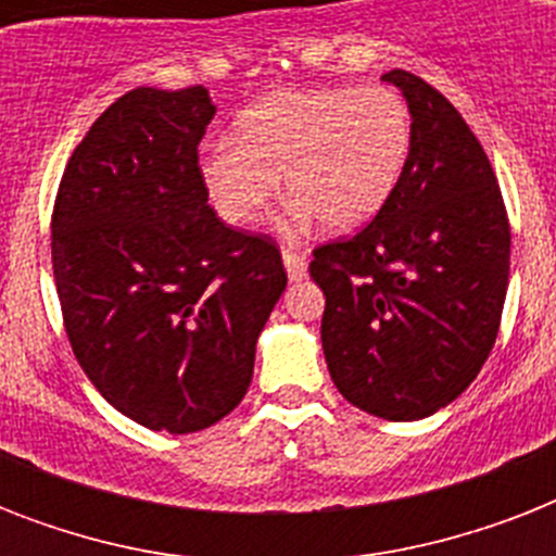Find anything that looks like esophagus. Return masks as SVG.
Masks as SVG:
<instances>
[{
	"label": "esophagus",
	"mask_w": 556,
	"mask_h": 556,
	"mask_svg": "<svg viewBox=\"0 0 556 556\" xmlns=\"http://www.w3.org/2000/svg\"><path fill=\"white\" fill-rule=\"evenodd\" d=\"M282 262H286L288 279H291V282H300V279H305V274H308V262H305L303 253L286 248V251H282Z\"/></svg>",
	"instance_id": "esophagus-1"
}]
</instances>
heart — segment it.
<instances>
[{"mask_svg":"<svg viewBox=\"0 0 556 556\" xmlns=\"http://www.w3.org/2000/svg\"><path fill=\"white\" fill-rule=\"evenodd\" d=\"M413 152V115L387 86L274 91L236 117L233 143L204 152L201 173L218 216L251 225L279 192L294 195L286 227L320 218L355 230L392 199Z\"/></svg>","mask_w":556,"mask_h":556,"instance_id":"obj_1","label":"heart"}]
</instances>
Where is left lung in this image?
I'll use <instances>...</instances> for the list:
<instances>
[{
    "instance_id": "1",
    "label": "left lung",
    "mask_w": 556,
    "mask_h": 556,
    "mask_svg": "<svg viewBox=\"0 0 556 556\" xmlns=\"http://www.w3.org/2000/svg\"><path fill=\"white\" fill-rule=\"evenodd\" d=\"M413 152L364 230L314 248L326 294L323 352L349 404L418 421L465 392L500 334L510 225L482 143L439 89L409 72Z\"/></svg>"
}]
</instances>
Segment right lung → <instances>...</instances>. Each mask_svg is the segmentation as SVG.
Listing matches in <instances>:
<instances>
[{"mask_svg":"<svg viewBox=\"0 0 556 556\" xmlns=\"http://www.w3.org/2000/svg\"><path fill=\"white\" fill-rule=\"evenodd\" d=\"M213 115L204 86L126 91L72 152L51 216L77 364L117 413L176 435L239 406L288 286L277 242L207 204L199 143Z\"/></svg>","mask_w":556,"mask_h":556,"instance_id":"1","label":"right lung"}]
</instances>
